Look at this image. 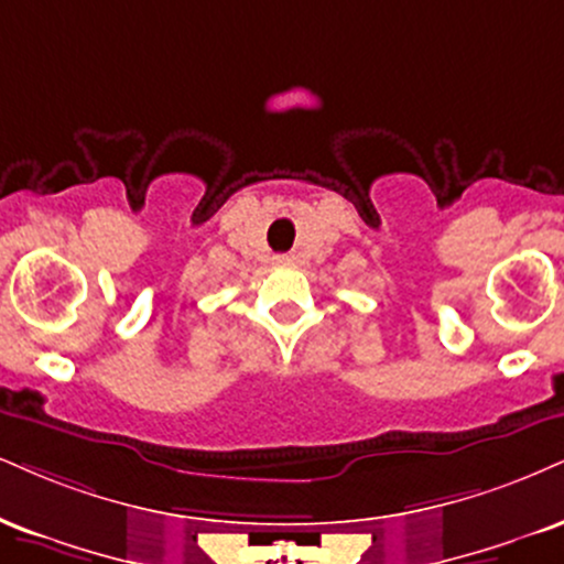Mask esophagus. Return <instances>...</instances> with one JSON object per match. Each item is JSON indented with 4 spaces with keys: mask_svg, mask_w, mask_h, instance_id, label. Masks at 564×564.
I'll return each mask as SVG.
<instances>
[{
    "mask_svg": "<svg viewBox=\"0 0 564 564\" xmlns=\"http://www.w3.org/2000/svg\"><path fill=\"white\" fill-rule=\"evenodd\" d=\"M294 262V257H289V254H278L275 257V264H281V268H286V264H291Z\"/></svg>",
    "mask_w": 564,
    "mask_h": 564,
    "instance_id": "obj_1",
    "label": "esophagus"
}]
</instances>
